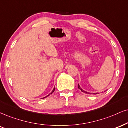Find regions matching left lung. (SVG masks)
<instances>
[{"instance_id":"obj_1","label":"left lung","mask_w":128,"mask_h":128,"mask_svg":"<svg viewBox=\"0 0 128 128\" xmlns=\"http://www.w3.org/2000/svg\"><path fill=\"white\" fill-rule=\"evenodd\" d=\"M78 88L80 90H81L82 92H85V93H86V94H91V93H90V92H86V91H85L84 90H83L82 89V88L80 87V85L78 84ZM92 94H97V93H92Z\"/></svg>"}]
</instances>
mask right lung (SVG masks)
<instances>
[{
  "instance_id": "add662e5",
  "label": "right lung",
  "mask_w": 128,
  "mask_h": 128,
  "mask_svg": "<svg viewBox=\"0 0 128 128\" xmlns=\"http://www.w3.org/2000/svg\"><path fill=\"white\" fill-rule=\"evenodd\" d=\"M54 90H55V87L54 88V89H53V91H52V92L51 93H50V94H48V96H46V97H44V98H46L47 97H48V96H49L50 95V94H52V93H53V92H54Z\"/></svg>"
}]
</instances>
